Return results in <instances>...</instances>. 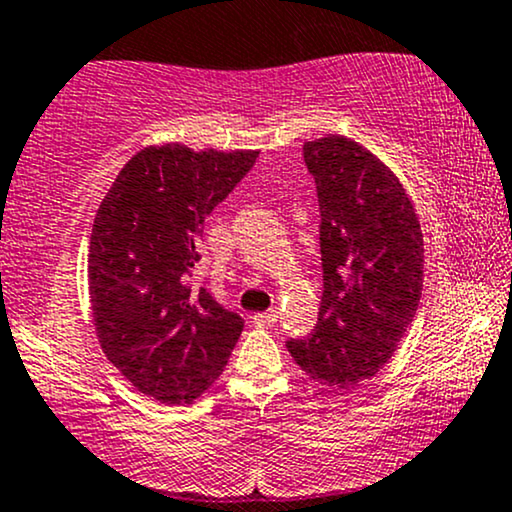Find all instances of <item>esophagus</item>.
<instances>
[{
  "label": "esophagus",
  "mask_w": 512,
  "mask_h": 512,
  "mask_svg": "<svg viewBox=\"0 0 512 512\" xmlns=\"http://www.w3.org/2000/svg\"><path fill=\"white\" fill-rule=\"evenodd\" d=\"M254 321L258 326H273L275 321H278V309H271V312H263V314H256Z\"/></svg>",
  "instance_id": "esophagus-1"
}]
</instances>
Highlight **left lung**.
<instances>
[{"instance_id": "left-lung-1", "label": "left lung", "mask_w": 512, "mask_h": 512, "mask_svg": "<svg viewBox=\"0 0 512 512\" xmlns=\"http://www.w3.org/2000/svg\"><path fill=\"white\" fill-rule=\"evenodd\" d=\"M317 183L324 292L307 338L287 341L295 363L329 389H353L387 365L423 290V234L404 186L358 142H304Z\"/></svg>"}]
</instances>
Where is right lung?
<instances>
[{
    "mask_svg": "<svg viewBox=\"0 0 512 512\" xmlns=\"http://www.w3.org/2000/svg\"><path fill=\"white\" fill-rule=\"evenodd\" d=\"M258 152L145 147L120 169L96 212L89 295L106 358L142 394L191 404L217 377L244 319L191 285L203 222Z\"/></svg>",
    "mask_w": 512,
    "mask_h": 512,
    "instance_id": "add662e5",
    "label": "right lung"
}]
</instances>
